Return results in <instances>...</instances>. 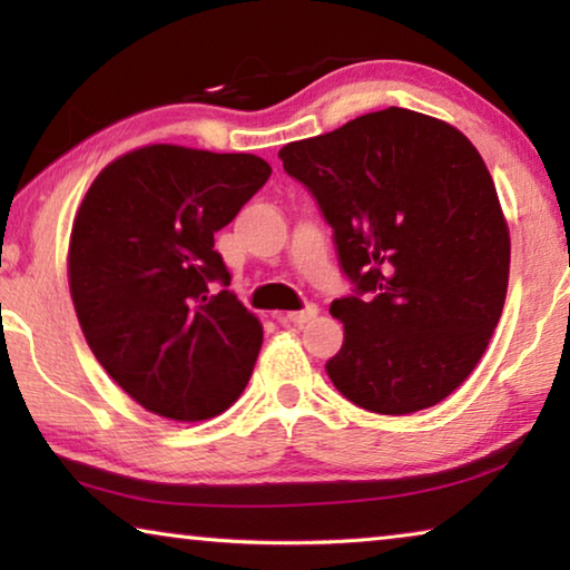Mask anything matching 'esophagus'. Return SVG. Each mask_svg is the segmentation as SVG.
I'll list each match as a JSON object with an SVG mask.
<instances>
[{"mask_svg":"<svg viewBox=\"0 0 570 570\" xmlns=\"http://www.w3.org/2000/svg\"><path fill=\"white\" fill-rule=\"evenodd\" d=\"M316 314H320V306L308 304L306 308H302V312H288V314H284L282 320H284V322H292V324H296V326H302V324H308L312 320H316Z\"/></svg>","mask_w":570,"mask_h":570,"instance_id":"1","label":"esophagus"}]
</instances>
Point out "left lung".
I'll return each instance as SVG.
<instances>
[{
  "label": "left lung",
  "instance_id": "left-lung-1",
  "mask_svg": "<svg viewBox=\"0 0 570 570\" xmlns=\"http://www.w3.org/2000/svg\"><path fill=\"white\" fill-rule=\"evenodd\" d=\"M278 158L320 200L356 284L330 308L344 324L326 362L334 387L377 414L445 400L485 354L508 294L510 230L478 148L445 120L387 108Z\"/></svg>",
  "mask_w": 570,
  "mask_h": 570
}]
</instances>
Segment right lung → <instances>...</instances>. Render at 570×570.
<instances>
[{"mask_svg": "<svg viewBox=\"0 0 570 570\" xmlns=\"http://www.w3.org/2000/svg\"><path fill=\"white\" fill-rule=\"evenodd\" d=\"M272 176L250 153L135 148L108 163L77 208L67 282L105 372L158 417L210 420L238 400L264 330L228 286L214 234Z\"/></svg>", "mask_w": 570, "mask_h": 570, "instance_id": "add662e5", "label": "right lung"}]
</instances>
